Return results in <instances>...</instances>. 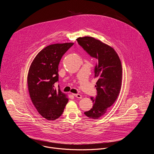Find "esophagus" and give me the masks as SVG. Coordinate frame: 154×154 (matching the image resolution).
I'll return each mask as SVG.
<instances>
[{
	"mask_svg": "<svg viewBox=\"0 0 154 154\" xmlns=\"http://www.w3.org/2000/svg\"><path fill=\"white\" fill-rule=\"evenodd\" d=\"M74 96H75L77 98H79V99H82V96L80 94H73Z\"/></svg>",
	"mask_w": 154,
	"mask_h": 154,
	"instance_id": "1",
	"label": "esophagus"
}]
</instances>
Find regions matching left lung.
<instances>
[{
  "label": "left lung",
  "instance_id": "8db88e82",
  "mask_svg": "<svg viewBox=\"0 0 154 154\" xmlns=\"http://www.w3.org/2000/svg\"><path fill=\"white\" fill-rule=\"evenodd\" d=\"M79 45L98 60L94 69L97 96L91 97L93 106L85 115L90 119L103 116L116 100L122 85V69L120 58L115 49L99 39L90 36L77 38Z\"/></svg>",
  "mask_w": 154,
  "mask_h": 154
}]
</instances>
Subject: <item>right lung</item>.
Returning <instances> with one entry per match:
<instances>
[{
  "mask_svg": "<svg viewBox=\"0 0 154 154\" xmlns=\"http://www.w3.org/2000/svg\"><path fill=\"white\" fill-rule=\"evenodd\" d=\"M73 42L51 45L35 57L27 75L30 99L38 112L51 121L58 118L68 102L67 94L55 88L58 80V64L63 55Z\"/></svg>",
  "mask_w": 154,
  "mask_h": 154,
  "instance_id": "right-lung-1",
  "label": "right lung"
}]
</instances>
